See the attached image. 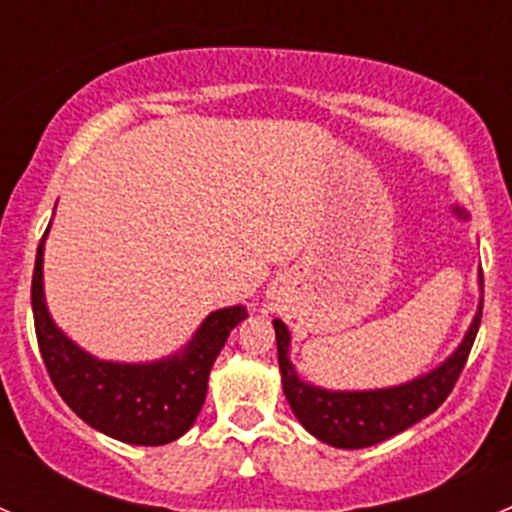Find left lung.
<instances>
[{"label": "left lung", "instance_id": "1", "mask_svg": "<svg viewBox=\"0 0 512 512\" xmlns=\"http://www.w3.org/2000/svg\"><path fill=\"white\" fill-rule=\"evenodd\" d=\"M483 282V272H480ZM483 317V304L478 307L476 319L468 329L466 339L448 361H443L431 374L418 376L409 384L391 386L379 391H324L312 384L299 381L289 361V332L280 319H275L277 361L282 371V389L292 406L294 416L319 441L334 448H366L396 436L433 414L456 386Z\"/></svg>", "mask_w": 512, "mask_h": 512}]
</instances>
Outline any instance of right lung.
<instances>
[{"mask_svg": "<svg viewBox=\"0 0 512 512\" xmlns=\"http://www.w3.org/2000/svg\"><path fill=\"white\" fill-rule=\"evenodd\" d=\"M44 237L36 247L32 312L36 342L54 389L76 416L116 441L163 446L183 436L203 409L210 369L225 347L227 334L247 317L245 307L210 314L180 356L156 364L94 359L66 339L46 312L41 287Z\"/></svg>", "mask_w": 512, "mask_h": 512, "instance_id": "right-lung-1", "label": "right lung"}]
</instances>
